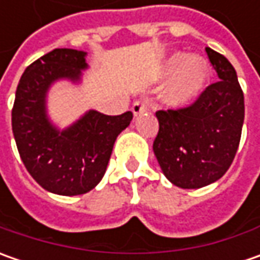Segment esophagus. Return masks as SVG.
<instances>
[{
    "mask_svg": "<svg viewBox=\"0 0 260 260\" xmlns=\"http://www.w3.org/2000/svg\"><path fill=\"white\" fill-rule=\"evenodd\" d=\"M147 108H149V103L147 101H136L133 107H132V111H133L135 117H137V115L146 113Z\"/></svg>",
    "mask_w": 260,
    "mask_h": 260,
    "instance_id": "esophagus-1",
    "label": "esophagus"
}]
</instances>
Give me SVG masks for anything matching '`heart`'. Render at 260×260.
I'll return each mask as SVG.
<instances>
[{
	"mask_svg": "<svg viewBox=\"0 0 260 260\" xmlns=\"http://www.w3.org/2000/svg\"><path fill=\"white\" fill-rule=\"evenodd\" d=\"M159 75L168 78L162 89V103L171 108H185L204 92L210 79V66L203 56L175 52L159 68Z\"/></svg>",
	"mask_w": 260,
	"mask_h": 260,
	"instance_id": "heart-1",
	"label": "heart"
}]
</instances>
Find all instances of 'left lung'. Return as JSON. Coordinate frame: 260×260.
Here are the masks:
<instances>
[{
    "instance_id": "obj_1",
    "label": "left lung",
    "mask_w": 260,
    "mask_h": 260,
    "mask_svg": "<svg viewBox=\"0 0 260 260\" xmlns=\"http://www.w3.org/2000/svg\"><path fill=\"white\" fill-rule=\"evenodd\" d=\"M205 52L218 81L191 107L156 113V159L168 181L184 189L207 186L227 172L245 121V96L235 68L213 49Z\"/></svg>"
}]
</instances>
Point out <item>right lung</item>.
I'll list each match as a JSON object with an SVG mask.
<instances>
[{"mask_svg":"<svg viewBox=\"0 0 260 260\" xmlns=\"http://www.w3.org/2000/svg\"><path fill=\"white\" fill-rule=\"evenodd\" d=\"M86 52L55 49L30 66L18 82L11 113L13 133L28 174L46 191L57 195L86 194L103 179L115 139L133 114L105 115L88 110L60 128L49 115L50 88L68 81L81 85L88 71Z\"/></svg>","mask_w":260,"mask_h":260,"instance_id":"right-lung-1","label":"right lung"}]
</instances>
